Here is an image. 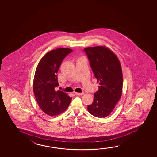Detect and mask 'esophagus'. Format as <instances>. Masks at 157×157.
I'll return each instance as SVG.
<instances>
[{"label": "esophagus", "mask_w": 157, "mask_h": 157, "mask_svg": "<svg viewBox=\"0 0 157 157\" xmlns=\"http://www.w3.org/2000/svg\"><path fill=\"white\" fill-rule=\"evenodd\" d=\"M75 94L77 95H82L84 94V93L75 92Z\"/></svg>", "instance_id": "esophagus-1"}]
</instances>
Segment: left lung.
<instances>
[{"label":"left lung","instance_id":"8db88e82","mask_svg":"<svg viewBox=\"0 0 157 157\" xmlns=\"http://www.w3.org/2000/svg\"><path fill=\"white\" fill-rule=\"evenodd\" d=\"M87 55L99 90L94 94V101L87 106L90 114L97 117L109 116L120 100L123 87L120 62L116 55L105 46L86 48Z\"/></svg>","mask_w":157,"mask_h":157}]
</instances>
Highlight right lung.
I'll list each match as a JSON object with an SVG mask.
<instances>
[{"label":"right lung","mask_w":157,"mask_h":157,"mask_svg":"<svg viewBox=\"0 0 157 157\" xmlns=\"http://www.w3.org/2000/svg\"><path fill=\"white\" fill-rule=\"evenodd\" d=\"M72 52L69 48H57L48 52L37 65L34 81L33 90L41 109L49 116L58 115L64 112L72 98L61 90L56 91L59 86L57 73L63 60Z\"/></svg>","instance_id":"1"}]
</instances>
